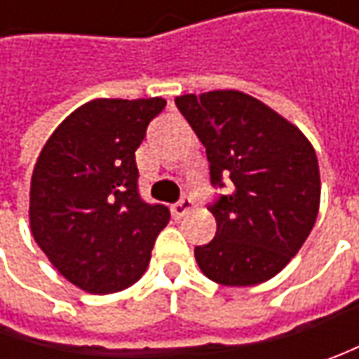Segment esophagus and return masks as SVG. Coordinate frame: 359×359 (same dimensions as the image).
<instances>
[{
	"mask_svg": "<svg viewBox=\"0 0 359 359\" xmlns=\"http://www.w3.org/2000/svg\"><path fill=\"white\" fill-rule=\"evenodd\" d=\"M189 210H191V200H189V198H182L177 203H173L172 205V214L175 219H180V217H184V215L189 214Z\"/></svg>",
	"mask_w": 359,
	"mask_h": 359,
	"instance_id": "obj_1",
	"label": "esophagus"
}]
</instances>
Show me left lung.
<instances>
[{"mask_svg": "<svg viewBox=\"0 0 359 359\" xmlns=\"http://www.w3.org/2000/svg\"><path fill=\"white\" fill-rule=\"evenodd\" d=\"M219 194L208 208L215 238L196 248L200 269L222 285L280 273L308 240L320 210V168L306 135L255 97L233 90L180 95Z\"/></svg>", "mask_w": 359, "mask_h": 359, "instance_id": "8db88e82", "label": "left lung"}]
</instances>
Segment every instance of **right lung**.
Here are the masks:
<instances>
[{"instance_id":"1","label":"right lung","mask_w":359,"mask_h":359,"mask_svg":"<svg viewBox=\"0 0 359 359\" xmlns=\"http://www.w3.org/2000/svg\"><path fill=\"white\" fill-rule=\"evenodd\" d=\"M165 100H93L51 133L35 161L29 224L65 280L111 294L144 276L170 222L163 203L140 196L135 149Z\"/></svg>"}]
</instances>
